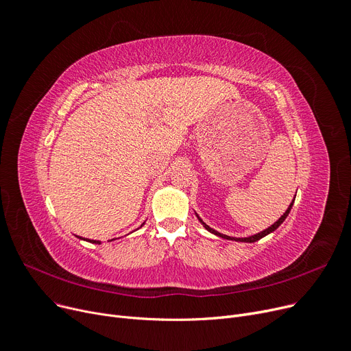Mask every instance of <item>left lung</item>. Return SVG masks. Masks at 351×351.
Wrapping results in <instances>:
<instances>
[{"instance_id": "obj_1", "label": "left lung", "mask_w": 351, "mask_h": 351, "mask_svg": "<svg viewBox=\"0 0 351 351\" xmlns=\"http://www.w3.org/2000/svg\"><path fill=\"white\" fill-rule=\"evenodd\" d=\"M293 204H294V201L289 204V206H288V209L284 212V215L277 221V222H274L269 228H267V230H264L263 232H258V234H255V235H252V237H248V238H234V237H228V235H223V234H221V232H217L215 230H212V228H209L199 217H197V219H199L201 222H202V225L206 228V230L209 231V232H212V234H215V235H218V237H221V238H223V239H232V241H239V242H255V241H258V239H261V238H264L265 235H268V234H271L272 231H276L277 228L285 221V218L288 217V213H289V210H291V208H293Z\"/></svg>"}]
</instances>
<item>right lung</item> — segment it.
<instances>
[{
	"mask_svg": "<svg viewBox=\"0 0 351 351\" xmlns=\"http://www.w3.org/2000/svg\"><path fill=\"white\" fill-rule=\"evenodd\" d=\"M77 238L82 239V237H77ZM86 241H88V242H91V243H100V241H93V239H86Z\"/></svg>",
	"mask_w": 351,
	"mask_h": 351,
	"instance_id": "obj_1",
	"label": "right lung"
}]
</instances>
